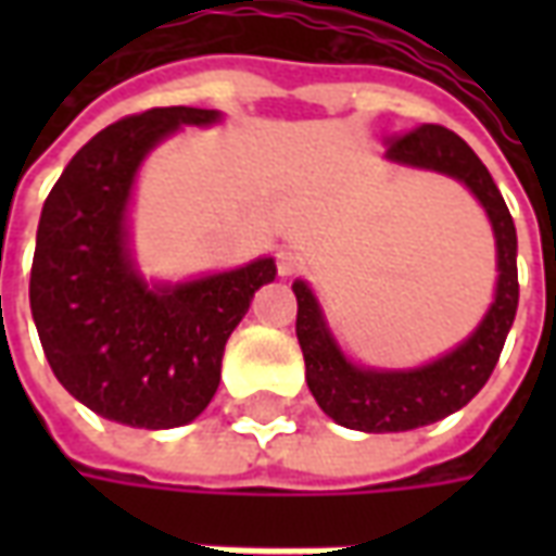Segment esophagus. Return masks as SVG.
Returning a JSON list of instances; mask_svg holds the SVG:
<instances>
[{"label":"esophagus","instance_id":"obj_1","mask_svg":"<svg viewBox=\"0 0 556 556\" xmlns=\"http://www.w3.org/2000/svg\"><path fill=\"white\" fill-rule=\"evenodd\" d=\"M301 253L294 250V247H282L277 250V270L279 277H291V274H298V267H301Z\"/></svg>","mask_w":556,"mask_h":556}]
</instances>
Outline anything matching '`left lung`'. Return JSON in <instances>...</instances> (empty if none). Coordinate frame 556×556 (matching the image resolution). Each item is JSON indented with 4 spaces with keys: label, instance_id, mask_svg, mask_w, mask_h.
Returning <instances> with one entry per match:
<instances>
[{
    "label": "left lung",
    "instance_id": "8db88e82",
    "mask_svg": "<svg viewBox=\"0 0 556 556\" xmlns=\"http://www.w3.org/2000/svg\"><path fill=\"white\" fill-rule=\"evenodd\" d=\"M387 157L419 169H434L458 178L477 195L491 219L497 238V294L489 315L470 337L441 361L410 372H375L361 369L330 337L321 309L306 282H294L298 298V342L306 363V384L313 390L318 408L339 426L357 431H408L450 417L465 408L485 387L501 361L503 342L518 309V265H515V223L503 202L497 184L473 154L465 139L441 125H419L405 137L390 139Z\"/></svg>",
    "mask_w": 556,
    "mask_h": 556
}]
</instances>
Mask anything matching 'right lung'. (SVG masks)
Returning a JSON list of instances; mask_svg holds the SVG:
<instances>
[{
	"mask_svg": "<svg viewBox=\"0 0 556 556\" xmlns=\"http://www.w3.org/2000/svg\"><path fill=\"white\" fill-rule=\"evenodd\" d=\"M219 113L163 106L103 127L47 195L29 303L50 369L86 408L134 429H172L207 408L231 330L277 277L274 258L172 289H148L125 247L139 163L181 125Z\"/></svg>",
	"mask_w": 556,
	"mask_h": 556,
	"instance_id": "right-lung-1",
	"label": "right lung"
}]
</instances>
